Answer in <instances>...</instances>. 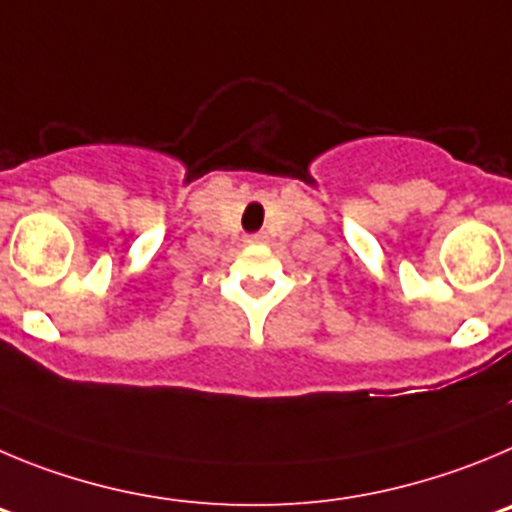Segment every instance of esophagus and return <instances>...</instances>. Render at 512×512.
Masks as SVG:
<instances>
[{
  "mask_svg": "<svg viewBox=\"0 0 512 512\" xmlns=\"http://www.w3.org/2000/svg\"><path fill=\"white\" fill-rule=\"evenodd\" d=\"M247 242H250V245H265V242H267V234H265V232L250 234V237H247Z\"/></svg>",
  "mask_w": 512,
  "mask_h": 512,
  "instance_id": "obj_1",
  "label": "esophagus"
}]
</instances>
